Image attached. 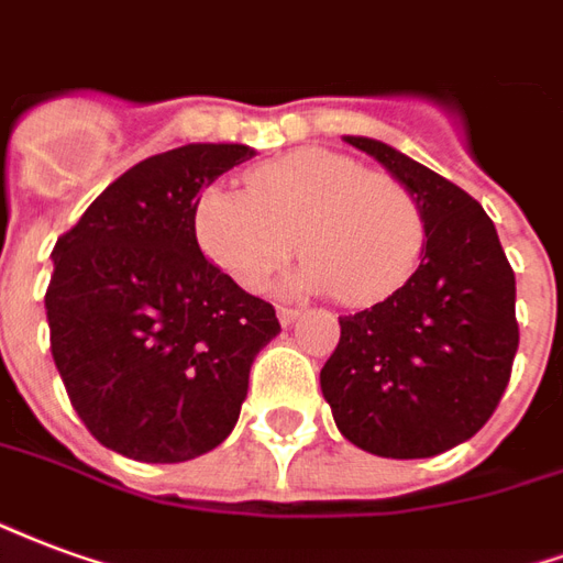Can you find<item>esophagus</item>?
<instances>
[{"mask_svg": "<svg viewBox=\"0 0 563 563\" xmlns=\"http://www.w3.org/2000/svg\"><path fill=\"white\" fill-rule=\"evenodd\" d=\"M276 314H278V323H282V327H290V323L299 318V309H290V306H278Z\"/></svg>", "mask_w": 563, "mask_h": 563, "instance_id": "esophagus-1", "label": "esophagus"}]
</instances>
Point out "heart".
<instances>
[{
    "mask_svg": "<svg viewBox=\"0 0 563 563\" xmlns=\"http://www.w3.org/2000/svg\"><path fill=\"white\" fill-rule=\"evenodd\" d=\"M191 231L209 264L245 290H261L299 245L309 257L287 290H339L347 306L393 297L426 245L411 188L330 150L287 152L254 167L245 195L209 186L197 197Z\"/></svg>",
    "mask_w": 563,
    "mask_h": 563,
    "instance_id": "heart-1",
    "label": "heart"
}]
</instances>
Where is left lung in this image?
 Masks as SVG:
<instances>
[{
    "label": "left lung",
    "mask_w": 563,
    "mask_h": 563,
    "mask_svg": "<svg viewBox=\"0 0 563 563\" xmlns=\"http://www.w3.org/2000/svg\"><path fill=\"white\" fill-rule=\"evenodd\" d=\"M411 188L426 219L420 266L372 309L339 318L321 368L339 432L384 459H429L486 426L519 347L516 276L474 197L372 137L344 134Z\"/></svg>",
    "instance_id": "8db88e82"
}]
</instances>
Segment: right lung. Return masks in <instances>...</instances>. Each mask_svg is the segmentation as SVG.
I'll return each mask as SVG.
<instances>
[{
	"instance_id": "add662e5",
	"label": "right lung",
	"mask_w": 563,
	"mask_h": 563,
	"mask_svg": "<svg viewBox=\"0 0 563 563\" xmlns=\"http://www.w3.org/2000/svg\"><path fill=\"white\" fill-rule=\"evenodd\" d=\"M257 152L186 143L110 183L56 242L44 309L74 411L119 455L174 465L233 432L276 309L209 264L191 212Z\"/></svg>"
}]
</instances>
